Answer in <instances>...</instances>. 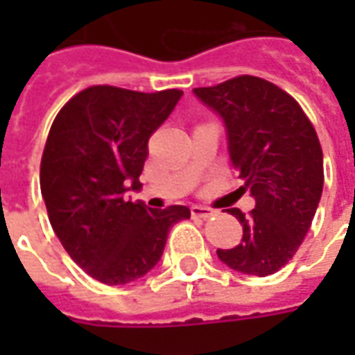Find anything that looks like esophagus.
I'll list each match as a JSON object with an SVG mask.
<instances>
[{"label":"esophagus","instance_id":"esophagus-1","mask_svg":"<svg viewBox=\"0 0 355 355\" xmlns=\"http://www.w3.org/2000/svg\"><path fill=\"white\" fill-rule=\"evenodd\" d=\"M190 213H192L193 218H211L215 215V211L211 207H205V205H192Z\"/></svg>","mask_w":355,"mask_h":355}]
</instances>
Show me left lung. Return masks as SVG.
<instances>
[{"label":"left lung","instance_id":"left-lung-1","mask_svg":"<svg viewBox=\"0 0 355 355\" xmlns=\"http://www.w3.org/2000/svg\"><path fill=\"white\" fill-rule=\"evenodd\" d=\"M193 93L224 119L230 159L245 182L239 190L254 198L247 216L230 209L243 226L241 243L216 254L243 274H275L298 251L323 192L318 132L289 93L262 78L238 76Z\"/></svg>","mask_w":355,"mask_h":355}]
</instances>
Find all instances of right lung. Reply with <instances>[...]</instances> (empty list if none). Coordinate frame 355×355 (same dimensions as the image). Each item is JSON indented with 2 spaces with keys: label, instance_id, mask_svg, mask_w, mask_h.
I'll list each match as a JSON object with an SVG mask.
<instances>
[{
  "label": "right lung",
  "instance_id": "obj_1",
  "mask_svg": "<svg viewBox=\"0 0 355 355\" xmlns=\"http://www.w3.org/2000/svg\"><path fill=\"white\" fill-rule=\"evenodd\" d=\"M180 89L140 93L114 85L80 91L51 125L40 184L66 253L106 285L135 282L162 259L167 234L190 209H148L125 200L140 188L148 140L169 117Z\"/></svg>",
  "mask_w": 355,
  "mask_h": 355
}]
</instances>
